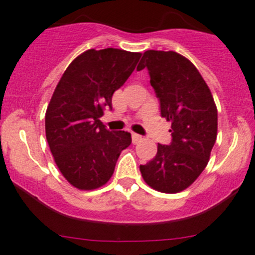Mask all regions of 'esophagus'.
Instances as JSON below:
<instances>
[{"label":"esophagus","mask_w":255,"mask_h":255,"mask_svg":"<svg viewBox=\"0 0 255 255\" xmlns=\"http://www.w3.org/2000/svg\"><path fill=\"white\" fill-rule=\"evenodd\" d=\"M131 137H132V143H138L141 140H142V136L137 135V133H132Z\"/></svg>","instance_id":"obj_1"}]
</instances>
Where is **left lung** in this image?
Wrapping results in <instances>:
<instances>
[{
    "instance_id": "1",
    "label": "left lung",
    "mask_w": 255,
    "mask_h": 255,
    "mask_svg": "<svg viewBox=\"0 0 255 255\" xmlns=\"http://www.w3.org/2000/svg\"><path fill=\"white\" fill-rule=\"evenodd\" d=\"M147 68L160 100L161 117L171 123L170 145L140 165L143 180L153 190L177 193L192 185L210 160L217 138V107L197 68L183 55L146 50L137 70Z\"/></svg>"
}]
</instances>
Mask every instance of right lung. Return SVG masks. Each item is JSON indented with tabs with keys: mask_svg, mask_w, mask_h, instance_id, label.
I'll use <instances>...</instances> for the list:
<instances>
[{
	"mask_svg": "<svg viewBox=\"0 0 255 255\" xmlns=\"http://www.w3.org/2000/svg\"><path fill=\"white\" fill-rule=\"evenodd\" d=\"M140 57L117 48L87 50L70 63L53 93L45 137L62 175L79 190L105 185L131 143L130 132L109 131L99 119Z\"/></svg>",
	"mask_w": 255,
	"mask_h": 255,
	"instance_id": "add662e5",
	"label": "right lung"
}]
</instances>
